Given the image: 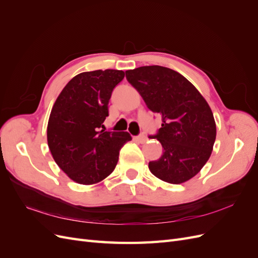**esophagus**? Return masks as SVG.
I'll use <instances>...</instances> for the list:
<instances>
[{
	"mask_svg": "<svg viewBox=\"0 0 258 258\" xmlns=\"http://www.w3.org/2000/svg\"><path fill=\"white\" fill-rule=\"evenodd\" d=\"M135 140H136V141H138L139 143H145L147 141V138L144 135H141V136L135 137Z\"/></svg>",
	"mask_w": 258,
	"mask_h": 258,
	"instance_id": "esophagus-1",
	"label": "esophagus"
}]
</instances>
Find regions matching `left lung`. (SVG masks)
I'll return each mask as SVG.
<instances>
[{
  "mask_svg": "<svg viewBox=\"0 0 258 258\" xmlns=\"http://www.w3.org/2000/svg\"><path fill=\"white\" fill-rule=\"evenodd\" d=\"M127 81L153 113L161 128L153 136L163 154L150 161L151 172L162 181L181 184L196 175L209 160L216 138L213 113L201 93L183 75L160 66L126 71Z\"/></svg>",
  "mask_w": 258,
  "mask_h": 258,
  "instance_id": "obj_1",
  "label": "left lung"
}]
</instances>
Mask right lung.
I'll return each instance as SVG.
<instances>
[{
  "instance_id": "add662e5",
  "label": "right lung",
  "mask_w": 258,
  "mask_h": 258,
  "mask_svg": "<svg viewBox=\"0 0 258 258\" xmlns=\"http://www.w3.org/2000/svg\"><path fill=\"white\" fill-rule=\"evenodd\" d=\"M124 77L119 70H97L74 76L50 112L47 142L60 169L74 182L91 185L110 175L120 148L131 140L124 131H105L108 101Z\"/></svg>"
}]
</instances>
